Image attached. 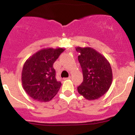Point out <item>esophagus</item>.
<instances>
[{
	"instance_id": "1",
	"label": "esophagus",
	"mask_w": 135,
	"mask_h": 135,
	"mask_svg": "<svg viewBox=\"0 0 135 135\" xmlns=\"http://www.w3.org/2000/svg\"><path fill=\"white\" fill-rule=\"evenodd\" d=\"M71 78V76H69V77H68V78H64V80H69V79H70Z\"/></svg>"
}]
</instances>
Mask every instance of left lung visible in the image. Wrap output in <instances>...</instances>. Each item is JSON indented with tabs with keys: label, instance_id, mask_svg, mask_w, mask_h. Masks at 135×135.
<instances>
[{
	"label": "left lung",
	"instance_id": "left-lung-1",
	"mask_svg": "<svg viewBox=\"0 0 135 135\" xmlns=\"http://www.w3.org/2000/svg\"><path fill=\"white\" fill-rule=\"evenodd\" d=\"M84 80L78 91L87 100L101 97L109 89L112 82V70L110 62L102 54L89 47H76Z\"/></svg>",
	"mask_w": 135,
	"mask_h": 135
}]
</instances>
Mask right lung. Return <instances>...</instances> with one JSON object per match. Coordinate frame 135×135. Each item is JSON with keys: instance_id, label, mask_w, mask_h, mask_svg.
Wrapping results in <instances>:
<instances>
[{"instance_id": "add662e5", "label": "right lung", "mask_w": 135, "mask_h": 135, "mask_svg": "<svg viewBox=\"0 0 135 135\" xmlns=\"http://www.w3.org/2000/svg\"><path fill=\"white\" fill-rule=\"evenodd\" d=\"M64 50L61 47L42 49L25 61L21 82L28 96L39 102H47L57 93L61 83L56 80L53 65Z\"/></svg>"}]
</instances>
